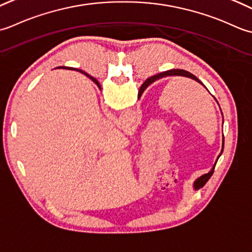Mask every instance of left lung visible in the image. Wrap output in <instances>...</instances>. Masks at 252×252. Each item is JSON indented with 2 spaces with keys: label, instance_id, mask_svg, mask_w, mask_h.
<instances>
[{
  "label": "left lung",
  "instance_id": "1",
  "mask_svg": "<svg viewBox=\"0 0 252 252\" xmlns=\"http://www.w3.org/2000/svg\"><path fill=\"white\" fill-rule=\"evenodd\" d=\"M166 76H185V77H189V78H191V79H193V80H197L198 83L203 85V84L201 83V81H200V80L197 78L196 76L192 75L191 73H189V71H187V70H184V69H171V70L163 71V73H161V74H158V75H155V76L150 77V78H148V79L145 81V83H143V85L140 87L139 94H138V96L141 95L142 92L145 91V89L147 88V87H148L149 85H151L152 83H155L156 80L162 78V77H166ZM223 143H224V142H223ZM213 169H214V167H213ZM213 169H212V171L210 172V173L205 174V175H203V176L200 177L199 179H197L196 183H194V188L199 189V188L203 187L204 185H205V183H207V182L209 181V179H210V177L212 176Z\"/></svg>",
  "mask_w": 252,
  "mask_h": 252
}]
</instances>
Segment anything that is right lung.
<instances>
[{
	"mask_svg": "<svg viewBox=\"0 0 252 252\" xmlns=\"http://www.w3.org/2000/svg\"><path fill=\"white\" fill-rule=\"evenodd\" d=\"M58 68H68V69H74V68H71V67H70V68H69V67H65V66H63V67H58ZM75 70H78V69H75ZM85 75H87V76H88V77H89V78H90V79H91L92 81H94V83H95V84H96L97 86H99V81H97V80H96L95 78H94V77H91L90 75H88V74H86V73H85Z\"/></svg>",
	"mask_w": 252,
	"mask_h": 252,
	"instance_id": "right-lung-1",
	"label": "right lung"
}]
</instances>
